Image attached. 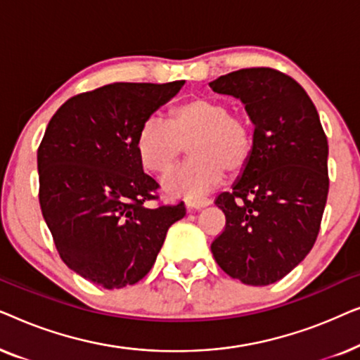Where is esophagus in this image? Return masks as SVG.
I'll return each instance as SVG.
<instances>
[{
  "instance_id": "34e87169",
  "label": "esophagus",
  "mask_w": 360,
  "mask_h": 360,
  "mask_svg": "<svg viewBox=\"0 0 360 360\" xmlns=\"http://www.w3.org/2000/svg\"><path fill=\"white\" fill-rule=\"evenodd\" d=\"M210 203H211L210 198H198V200L186 201V206H188L190 210H200V208H203V206H208Z\"/></svg>"
}]
</instances>
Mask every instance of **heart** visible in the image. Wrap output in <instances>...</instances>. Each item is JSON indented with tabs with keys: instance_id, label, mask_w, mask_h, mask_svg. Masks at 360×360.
<instances>
[{
	"instance_id": "1",
	"label": "heart",
	"mask_w": 360,
	"mask_h": 360,
	"mask_svg": "<svg viewBox=\"0 0 360 360\" xmlns=\"http://www.w3.org/2000/svg\"><path fill=\"white\" fill-rule=\"evenodd\" d=\"M186 146L191 157L165 176L164 188L172 196L198 200L223 180L224 170L238 175L249 165L254 132L244 115L206 96L176 105L169 122L159 116L147 117L137 131V157L152 174H167Z\"/></svg>"
}]
</instances>
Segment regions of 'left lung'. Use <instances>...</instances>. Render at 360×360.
<instances>
[{"label":"left lung","instance_id":"1","mask_svg":"<svg viewBox=\"0 0 360 360\" xmlns=\"http://www.w3.org/2000/svg\"><path fill=\"white\" fill-rule=\"evenodd\" d=\"M210 86L239 98L255 126L249 165L214 201L226 226L211 252L229 277L275 283L316 243L329 191L328 137L307 91L275 68H243Z\"/></svg>","mask_w":360,"mask_h":360}]
</instances>
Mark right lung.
<instances>
[{
    "instance_id": "right-lung-1",
    "label": "right lung",
    "mask_w": 360,
    "mask_h": 360,
    "mask_svg": "<svg viewBox=\"0 0 360 360\" xmlns=\"http://www.w3.org/2000/svg\"><path fill=\"white\" fill-rule=\"evenodd\" d=\"M185 80L111 83L58 108L37 149L39 203L60 259L103 288L134 285L154 265L184 201L147 208L159 184L137 157V131Z\"/></svg>"
}]
</instances>
